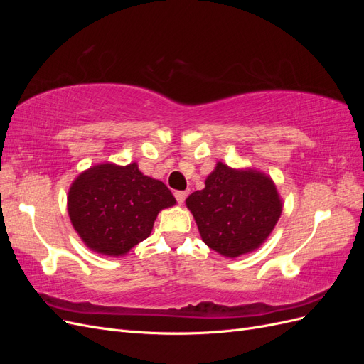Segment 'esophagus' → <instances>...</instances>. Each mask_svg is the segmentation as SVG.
<instances>
[{
  "instance_id": "esophagus-1",
  "label": "esophagus",
  "mask_w": 364,
  "mask_h": 364,
  "mask_svg": "<svg viewBox=\"0 0 364 364\" xmlns=\"http://www.w3.org/2000/svg\"><path fill=\"white\" fill-rule=\"evenodd\" d=\"M186 196H188V193H186V191H176V193H174L176 200H178V203H179V205H182V203L185 202Z\"/></svg>"
}]
</instances>
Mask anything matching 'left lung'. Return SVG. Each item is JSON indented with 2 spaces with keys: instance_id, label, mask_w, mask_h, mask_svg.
<instances>
[{
  "instance_id": "1",
  "label": "left lung",
  "mask_w": 364,
  "mask_h": 364,
  "mask_svg": "<svg viewBox=\"0 0 364 364\" xmlns=\"http://www.w3.org/2000/svg\"><path fill=\"white\" fill-rule=\"evenodd\" d=\"M185 203L205 245L228 258L257 250L282 213V200L267 174L223 162H217L205 188L190 194Z\"/></svg>"
}]
</instances>
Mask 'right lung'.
<instances>
[{
	"label": "right lung",
	"instance_id": "obj_1",
	"mask_svg": "<svg viewBox=\"0 0 364 364\" xmlns=\"http://www.w3.org/2000/svg\"><path fill=\"white\" fill-rule=\"evenodd\" d=\"M176 203L161 181L136 162L98 164L77 176L68 191L70 220L83 243L107 257H123L146 240L165 208Z\"/></svg>",
	"mask_w": 364,
	"mask_h": 364
}]
</instances>
